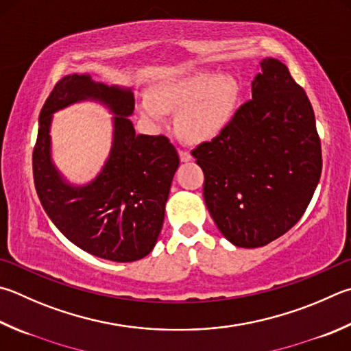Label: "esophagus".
<instances>
[{
  "label": "esophagus",
  "instance_id": "obj_1",
  "mask_svg": "<svg viewBox=\"0 0 351 351\" xmlns=\"http://www.w3.org/2000/svg\"><path fill=\"white\" fill-rule=\"evenodd\" d=\"M178 152H180V158H181L182 162H187V161H190V159H192V155H190V152L182 150V149H180Z\"/></svg>",
  "mask_w": 351,
  "mask_h": 351
}]
</instances>
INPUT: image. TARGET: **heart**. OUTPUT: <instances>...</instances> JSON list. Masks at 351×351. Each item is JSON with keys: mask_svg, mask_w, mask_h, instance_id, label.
<instances>
[{"mask_svg": "<svg viewBox=\"0 0 351 351\" xmlns=\"http://www.w3.org/2000/svg\"><path fill=\"white\" fill-rule=\"evenodd\" d=\"M239 95L237 80L228 73L193 72L161 81L139 109L154 125L164 123L165 112L176 110L175 127L193 143L208 141L226 129Z\"/></svg>", "mask_w": 351, "mask_h": 351, "instance_id": "1", "label": "heart"}]
</instances>
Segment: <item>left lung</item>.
<instances>
[{
  "mask_svg": "<svg viewBox=\"0 0 351 351\" xmlns=\"http://www.w3.org/2000/svg\"><path fill=\"white\" fill-rule=\"evenodd\" d=\"M192 155L204 171V201L215 224L244 248L289 232L307 210L322 171L313 107L275 58L261 61L252 99Z\"/></svg>",
  "mask_w": 351,
  "mask_h": 351,
  "instance_id": "8db88e82",
  "label": "left lung"
}]
</instances>
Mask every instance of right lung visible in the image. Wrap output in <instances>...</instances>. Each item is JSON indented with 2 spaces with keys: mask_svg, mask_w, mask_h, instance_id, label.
<instances>
[{
  "mask_svg": "<svg viewBox=\"0 0 351 351\" xmlns=\"http://www.w3.org/2000/svg\"><path fill=\"white\" fill-rule=\"evenodd\" d=\"M82 99L106 104L117 114L114 143L101 173L87 186H70L49 158L53 111ZM135 109L130 88L67 75L56 82L40 113L34 147V181L43 208L64 237L93 256L133 263L154 250L180 156L167 136L136 135L127 118Z\"/></svg>",
  "mask_w": 351,
  "mask_h": 351,
  "instance_id": "right-lung-1",
  "label": "right lung"
}]
</instances>
